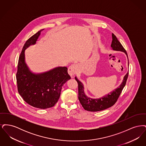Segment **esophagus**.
Wrapping results in <instances>:
<instances>
[{
	"label": "esophagus",
	"mask_w": 146,
	"mask_h": 146,
	"mask_svg": "<svg viewBox=\"0 0 146 146\" xmlns=\"http://www.w3.org/2000/svg\"><path fill=\"white\" fill-rule=\"evenodd\" d=\"M78 70V67L76 64H73L70 66L68 69V73L70 76L73 77L77 73Z\"/></svg>",
	"instance_id": "1"
}]
</instances>
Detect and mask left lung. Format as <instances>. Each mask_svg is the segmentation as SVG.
<instances>
[{"mask_svg": "<svg viewBox=\"0 0 146 146\" xmlns=\"http://www.w3.org/2000/svg\"><path fill=\"white\" fill-rule=\"evenodd\" d=\"M111 36L112 42L111 45V49L114 51L124 52L128 59L126 50L123 48L121 43L119 42L116 36L113 33H112ZM128 74L129 72L124 76L122 83L117 88L110 92L108 94L105 95L103 97L98 98H92L86 96L84 92L83 84L76 76L75 79L78 84V98L84 110L90 111H101L113 106L117 102L121 91L125 86Z\"/></svg>", "mask_w": 146, "mask_h": 146, "instance_id": "obj_1", "label": "left lung"}]
</instances>
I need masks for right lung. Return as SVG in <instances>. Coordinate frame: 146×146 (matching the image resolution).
I'll use <instances>...</instances> for the list:
<instances>
[{
  "instance_id": "add662e5",
  "label": "right lung",
  "mask_w": 146,
  "mask_h": 146,
  "mask_svg": "<svg viewBox=\"0 0 146 146\" xmlns=\"http://www.w3.org/2000/svg\"><path fill=\"white\" fill-rule=\"evenodd\" d=\"M42 29L25 42L19 59L16 80L18 91L28 104L39 109L55 106L58 101L64 84L70 80L66 67H57L40 73H33L25 61V51L36 44Z\"/></svg>"
}]
</instances>
